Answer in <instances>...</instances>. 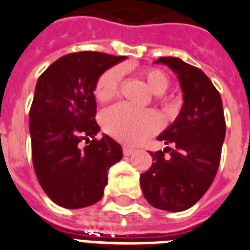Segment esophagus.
Wrapping results in <instances>:
<instances>
[{"mask_svg": "<svg viewBox=\"0 0 250 250\" xmlns=\"http://www.w3.org/2000/svg\"><path fill=\"white\" fill-rule=\"evenodd\" d=\"M133 152H135V149H133V148H131V146H123V155L125 156H131Z\"/></svg>", "mask_w": 250, "mask_h": 250, "instance_id": "34e87169", "label": "esophagus"}]
</instances>
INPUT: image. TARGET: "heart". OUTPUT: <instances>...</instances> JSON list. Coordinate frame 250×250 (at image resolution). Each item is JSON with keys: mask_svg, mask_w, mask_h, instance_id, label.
I'll use <instances>...</instances> for the list:
<instances>
[{"mask_svg": "<svg viewBox=\"0 0 250 250\" xmlns=\"http://www.w3.org/2000/svg\"><path fill=\"white\" fill-rule=\"evenodd\" d=\"M146 86L153 94L160 95L169 86V79L163 70L146 68L140 72ZM122 83V70L110 68L101 74L94 87V95L98 102L104 104L114 100L119 93ZM101 123L104 131L128 144H138L155 133L161 125L160 118L153 111L135 110L125 104H119L107 108L101 115Z\"/></svg>", "mask_w": 250, "mask_h": 250, "instance_id": "b5f03b06", "label": "heart"}]
</instances>
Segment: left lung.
<instances>
[{
	"label": "left lung",
	"instance_id": "8db88e82",
	"mask_svg": "<svg viewBox=\"0 0 250 250\" xmlns=\"http://www.w3.org/2000/svg\"><path fill=\"white\" fill-rule=\"evenodd\" d=\"M155 64L176 73L184 104L176 121L157 136L173 148L150 153L153 163L140 176V186L150 206L180 212L205 195L218 173L226 138L222 97L201 69L178 57H160Z\"/></svg>",
	"mask_w": 250,
	"mask_h": 250
}]
</instances>
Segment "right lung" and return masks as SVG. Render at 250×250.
I'll return each instance as SVG.
<instances>
[{"mask_svg":"<svg viewBox=\"0 0 250 250\" xmlns=\"http://www.w3.org/2000/svg\"><path fill=\"white\" fill-rule=\"evenodd\" d=\"M125 59L91 51L69 53L36 83L28 117L32 163L42 188L62 207L97 203L107 170L123 157L114 139L104 133L95 139L101 128L94 119V87L101 74Z\"/></svg>","mask_w":250,"mask_h":250,"instance_id":"add662e5","label":"right lung"}]
</instances>
